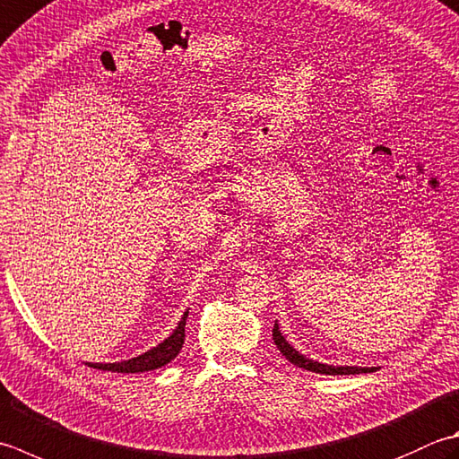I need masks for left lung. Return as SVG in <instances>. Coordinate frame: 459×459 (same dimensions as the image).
Returning a JSON list of instances; mask_svg holds the SVG:
<instances>
[{"label":"left lung","mask_w":459,"mask_h":459,"mask_svg":"<svg viewBox=\"0 0 459 459\" xmlns=\"http://www.w3.org/2000/svg\"><path fill=\"white\" fill-rule=\"evenodd\" d=\"M273 340L276 348L281 350L282 356L286 360H290L294 366L304 368V370H310V372H316V374H328V376H344V374H368V372H376L378 368L372 366V368H362V366H332V364H322L312 360V358H307L304 354H300L299 350L292 348V344L286 342V338L282 336L281 328H278V322L273 328Z\"/></svg>","instance_id":"left-lung-1"}]
</instances>
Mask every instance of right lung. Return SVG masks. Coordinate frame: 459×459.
Here are the masks:
<instances>
[{"label":"right lung","mask_w":459,"mask_h":459,"mask_svg":"<svg viewBox=\"0 0 459 459\" xmlns=\"http://www.w3.org/2000/svg\"><path fill=\"white\" fill-rule=\"evenodd\" d=\"M186 316H188V310L183 314V318L178 320V325L173 330V334L167 336L163 342L157 344L155 348L147 350L145 354L134 356V358H131V360H123V362H113V364L87 362V366L97 368V370L119 372V374H139V372H149V370H157V368H163L165 364L173 360V358H177L178 352H181V348L185 344Z\"/></svg>","instance_id":"right-lung-1"}]
</instances>
